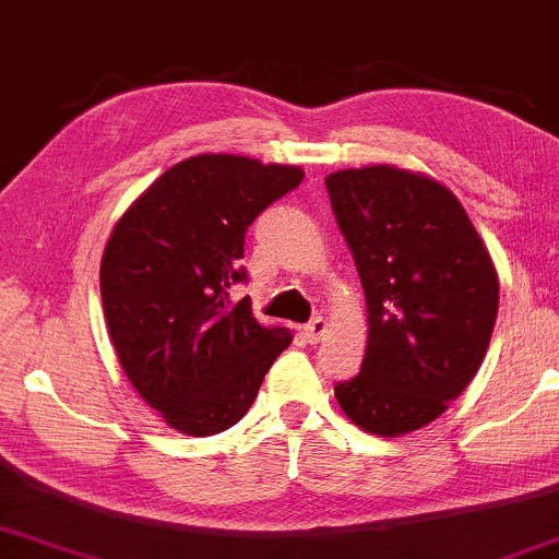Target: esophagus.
<instances>
[{"instance_id":"1","label":"esophagus","mask_w":559,"mask_h":559,"mask_svg":"<svg viewBox=\"0 0 559 559\" xmlns=\"http://www.w3.org/2000/svg\"><path fill=\"white\" fill-rule=\"evenodd\" d=\"M328 333V320L325 318H314L309 325L305 328V341L307 344H320Z\"/></svg>"}]
</instances>
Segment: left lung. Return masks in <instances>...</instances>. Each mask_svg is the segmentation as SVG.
<instances>
[{"mask_svg":"<svg viewBox=\"0 0 559 559\" xmlns=\"http://www.w3.org/2000/svg\"><path fill=\"white\" fill-rule=\"evenodd\" d=\"M367 299V354L335 385L365 432L401 437L445 414L487 356L500 278L453 192L390 164L325 177Z\"/></svg>","mask_w":559,"mask_h":559,"instance_id":"1","label":"left lung"}]
</instances>
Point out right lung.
<instances>
[{
	"label": "right lung",
	"instance_id": "right-lung-1",
	"mask_svg": "<svg viewBox=\"0 0 559 559\" xmlns=\"http://www.w3.org/2000/svg\"><path fill=\"white\" fill-rule=\"evenodd\" d=\"M299 166L203 153L164 171L114 226L100 260L106 325L127 380L171 429L234 427L292 344L254 320L245 234L273 200L301 185Z\"/></svg>",
	"mask_w": 559,
	"mask_h": 559
}]
</instances>
